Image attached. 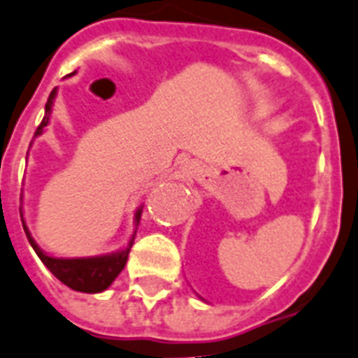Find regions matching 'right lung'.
Returning a JSON list of instances; mask_svg holds the SVG:
<instances>
[{"label":"right lung","mask_w":358,"mask_h":358,"mask_svg":"<svg viewBox=\"0 0 358 358\" xmlns=\"http://www.w3.org/2000/svg\"><path fill=\"white\" fill-rule=\"evenodd\" d=\"M54 97H56V90H52L48 95L45 106V118L39 124L35 135H41L43 129L48 125L52 114V105H54ZM143 210L138 208L135 214V220L138 223ZM26 236L29 240V244L35 250V253L39 255V259L45 263V266L50 270L54 276L58 278L59 282L65 283L67 287L80 291V293H101L105 291L110 283L118 278V274L124 270L125 263H127V255H129V248L133 244V240L129 242V248H125L122 252L113 253V255H101V257H84V259H56L48 257L46 253L39 250V245L35 244L34 238L29 236V231L24 225Z\"/></svg>","instance_id":"obj_1"}]
</instances>
